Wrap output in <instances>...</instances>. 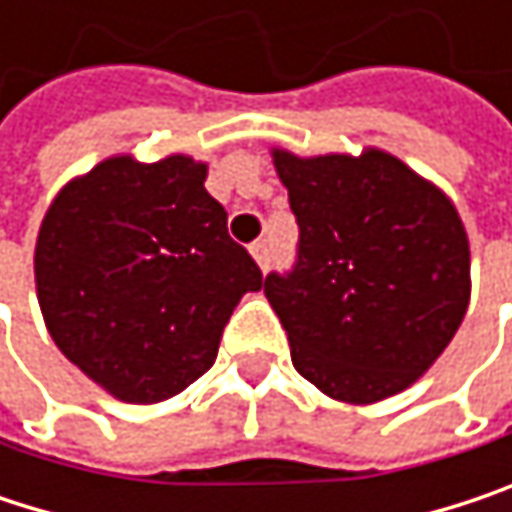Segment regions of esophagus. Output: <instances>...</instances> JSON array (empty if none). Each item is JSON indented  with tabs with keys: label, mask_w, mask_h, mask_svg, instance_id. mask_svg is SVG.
Masks as SVG:
<instances>
[{
	"label": "esophagus",
	"mask_w": 512,
	"mask_h": 512,
	"mask_svg": "<svg viewBox=\"0 0 512 512\" xmlns=\"http://www.w3.org/2000/svg\"><path fill=\"white\" fill-rule=\"evenodd\" d=\"M252 257H255L260 269H266V266H269V246H266L263 240H257L255 246H252Z\"/></svg>",
	"instance_id": "1"
}]
</instances>
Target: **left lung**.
Here are the masks:
<instances>
[{"mask_svg": "<svg viewBox=\"0 0 512 512\" xmlns=\"http://www.w3.org/2000/svg\"><path fill=\"white\" fill-rule=\"evenodd\" d=\"M299 225L290 272L263 293L293 367L332 400L376 403L445 353L471 296L454 201L397 156L272 151Z\"/></svg>", "mask_w": 512, "mask_h": 512, "instance_id": "1", "label": "left lung"}]
</instances>
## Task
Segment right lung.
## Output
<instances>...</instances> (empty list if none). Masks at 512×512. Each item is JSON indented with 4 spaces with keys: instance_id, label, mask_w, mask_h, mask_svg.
I'll return each mask as SVG.
<instances>
[{
    "instance_id": "right-lung-1",
    "label": "right lung",
    "mask_w": 512,
    "mask_h": 512,
    "mask_svg": "<svg viewBox=\"0 0 512 512\" xmlns=\"http://www.w3.org/2000/svg\"><path fill=\"white\" fill-rule=\"evenodd\" d=\"M204 180L192 156H109L41 222L35 284L52 341L124 403L168 400L207 373L237 302L263 287Z\"/></svg>"
}]
</instances>
